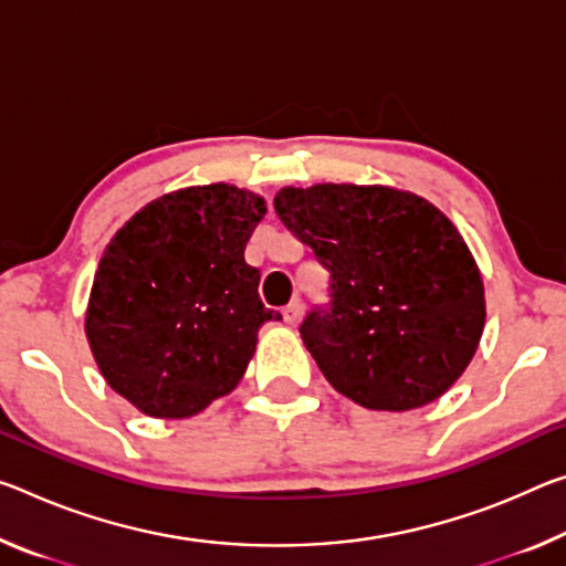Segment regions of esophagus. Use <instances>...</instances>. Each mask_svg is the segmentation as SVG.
I'll use <instances>...</instances> for the list:
<instances>
[{
	"instance_id": "esophagus-1",
	"label": "esophagus",
	"mask_w": 566,
	"mask_h": 566,
	"mask_svg": "<svg viewBox=\"0 0 566 566\" xmlns=\"http://www.w3.org/2000/svg\"><path fill=\"white\" fill-rule=\"evenodd\" d=\"M302 310H304V307H302V302H300V300H294V302L286 304L284 312H282L286 325H297V322L302 319Z\"/></svg>"
}]
</instances>
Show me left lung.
Listing matches in <instances>:
<instances>
[{"label":"left lung","instance_id":"1","mask_svg":"<svg viewBox=\"0 0 566 566\" xmlns=\"http://www.w3.org/2000/svg\"><path fill=\"white\" fill-rule=\"evenodd\" d=\"M276 217L329 272L300 335L332 388L370 410L441 398L476 353L486 300L446 213L390 186H286Z\"/></svg>","mask_w":566,"mask_h":566}]
</instances>
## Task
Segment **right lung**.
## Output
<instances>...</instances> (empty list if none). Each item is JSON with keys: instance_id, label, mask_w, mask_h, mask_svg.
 Segmentation results:
<instances>
[{"instance_id": "obj_1", "label": "right lung", "mask_w": 566, "mask_h": 566, "mask_svg": "<svg viewBox=\"0 0 566 566\" xmlns=\"http://www.w3.org/2000/svg\"><path fill=\"white\" fill-rule=\"evenodd\" d=\"M262 196L229 184L166 193L125 221L90 290L85 335L107 385L150 418H191L229 396L282 319L244 249Z\"/></svg>"}]
</instances>
